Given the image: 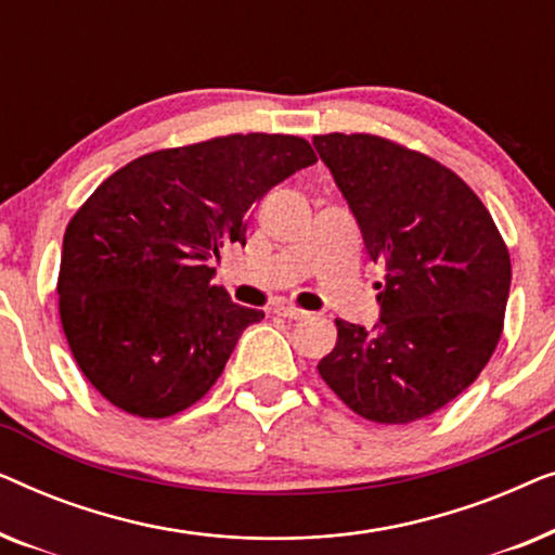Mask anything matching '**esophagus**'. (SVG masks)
Returning <instances> with one entry per match:
<instances>
[{
  "instance_id": "1",
  "label": "esophagus",
  "mask_w": 555,
  "mask_h": 555,
  "mask_svg": "<svg viewBox=\"0 0 555 555\" xmlns=\"http://www.w3.org/2000/svg\"><path fill=\"white\" fill-rule=\"evenodd\" d=\"M275 313L287 318V321H302V318H308L306 310L298 308V306H278Z\"/></svg>"
}]
</instances>
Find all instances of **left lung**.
Here are the masks:
<instances>
[{"mask_svg": "<svg viewBox=\"0 0 555 555\" xmlns=\"http://www.w3.org/2000/svg\"><path fill=\"white\" fill-rule=\"evenodd\" d=\"M313 146L386 270L382 321L363 328L338 318L318 374L363 420H424L495 351L511 255L480 196L435 158L371 133L313 135Z\"/></svg>", "mask_w": 555, "mask_h": 555, "instance_id": "1", "label": "left lung"}]
</instances>
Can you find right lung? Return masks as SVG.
Listing matches in <instances>:
<instances>
[{"mask_svg":"<svg viewBox=\"0 0 555 555\" xmlns=\"http://www.w3.org/2000/svg\"><path fill=\"white\" fill-rule=\"evenodd\" d=\"M318 158L306 139L232 133L111 173L65 230L57 295L67 346L101 397L141 420L196 404L264 313L211 283L249 209Z\"/></svg>","mask_w":555,"mask_h":555,"instance_id":"right-lung-1","label":"right lung"}]
</instances>
